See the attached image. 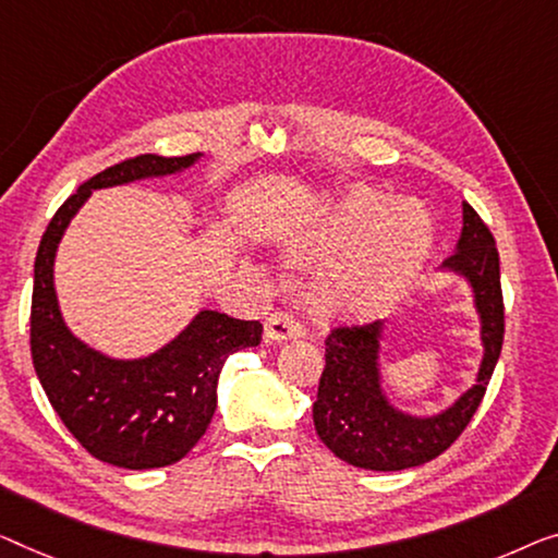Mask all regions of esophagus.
<instances>
[{
    "label": "esophagus",
    "instance_id": "1",
    "mask_svg": "<svg viewBox=\"0 0 558 558\" xmlns=\"http://www.w3.org/2000/svg\"><path fill=\"white\" fill-rule=\"evenodd\" d=\"M303 326L290 313H272L265 323V343H286L290 338H301Z\"/></svg>",
    "mask_w": 558,
    "mask_h": 558
}]
</instances>
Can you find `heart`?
<instances>
[{
  "mask_svg": "<svg viewBox=\"0 0 558 558\" xmlns=\"http://www.w3.org/2000/svg\"><path fill=\"white\" fill-rule=\"evenodd\" d=\"M351 244L343 260L313 288V307L328 318H368L393 301L426 260L430 220L413 199L384 207L380 195L351 193L298 255H332Z\"/></svg>",
  "mask_w": 558,
  "mask_h": 558,
  "instance_id": "heart-1",
  "label": "heart"
}]
</instances>
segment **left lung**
Listing matches in <instances>:
<instances>
[{
    "label": "left lung",
    "instance_id": "8db88e82",
    "mask_svg": "<svg viewBox=\"0 0 558 558\" xmlns=\"http://www.w3.org/2000/svg\"><path fill=\"white\" fill-rule=\"evenodd\" d=\"M438 272L463 280L476 307L484 355L473 386L436 413H411L390 401L384 388L380 353L388 320L332 330L326 340V368L313 403V423L340 461L368 471H403L428 463L461 436L481 405L504 345V295L496 240L469 203H463L456 253Z\"/></svg>",
    "mask_w": 558,
    "mask_h": 558
}]
</instances>
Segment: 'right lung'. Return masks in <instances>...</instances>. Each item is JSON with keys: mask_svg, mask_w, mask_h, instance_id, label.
Instances as JSON below:
<instances>
[{"mask_svg": "<svg viewBox=\"0 0 558 558\" xmlns=\"http://www.w3.org/2000/svg\"><path fill=\"white\" fill-rule=\"evenodd\" d=\"M199 157L140 155L95 174L64 199L37 251L29 320L37 378L70 434L95 459L120 469H162L185 459L218 409V378L228 355L260 343L263 326L203 307L157 351L114 359L64 323L54 288L57 247L95 190L180 174Z\"/></svg>", "mask_w": 558, "mask_h": 558, "instance_id": "right-lung-1", "label": "right lung"}]
</instances>
